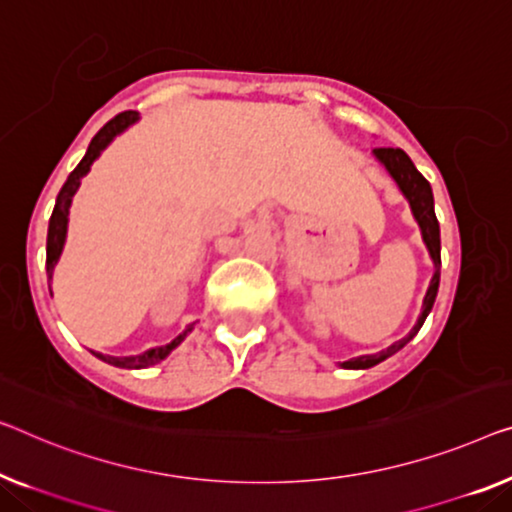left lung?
Returning a JSON list of instances; mask_svg holds the SVG:
<instances>
[{"label":"left lung","mask_w":512,"mask_h":512,"mask_svg":"<svg viewBox=\"0 0 512 512\" xmlns=\"http://www.w3.org/2000/svg\"><path fill=\"white\" fill-rule=\"evenodd\" d=\"M375 156L384 163V167L388 172H391V177L398 181L400 190L407 197L409 204H411V211H414V218L418 220V225H421V232H423V241L427 250H430V255L434 259V266H437V271H434V278L430 282V287H427V294H425V301H423V312L421 317H418V322L407 338H402L400 342H395L384 352L379 354H372V356H358L352 358V361H345L342 363V368H372V365H377L388 358L391 354L398 352L402 349L407 342L414 338V335L421 331V326L425 322V317L430 315L434 299H437V289H439V276H441V236H439V220H437V213H434V197H432V188H430V181H427L421 172L416 170V165L411 163V158L404 154L402 149H393V147H377L375 149Z\"/></svg>","instance_id":"obj_1"}]
</instances>
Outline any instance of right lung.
Instances as JSON below:
<instances>
[{
  "label": "right lung",
  "instance_id": "add662e5",
  "mask_svg": "<svg viewBox=\"0 0 512 512\" xmlns=\"http://www.w3.org/2000/svg\"><path fill=\"white\" fill-rule=\"evenodd\" d=\"M135 119H137V112H133V110L121 112V114H117V117H114V119H110L108 124H105V126L101 128V131H98V133L94 135V140H91L85 158L80 160L78 167H75V170H73L71 174H68L66 183H64V186H61L59 195H57L55 211H52V216H50V227H48V257H45V266H48V278H50V280H52V271H55L57 259H59V255H61V248H64V241H66V225H68V209H71V200H73L75 190H78V186H80V179L85 177V174L89 172V167H91V163H94V160L98 158V154H101V151L112 142V137L119 135L121 131H124V128L131 126ZM188 331H190V329H188ZM188 331H183L181 335H177V338H174V340L170 342V345L154 347V349H149V352H144V354H140V356H124V358H117V356H103V354H96V352H94V354H96L98 358H101V361H105V363L117 365V368H149V365L163 361V358H165L167 354H170L172 349L177 347L183 338H186Z\"/></svg>",
  "mask_w": 512,
  "mask_h": 512
}]
</instances>
